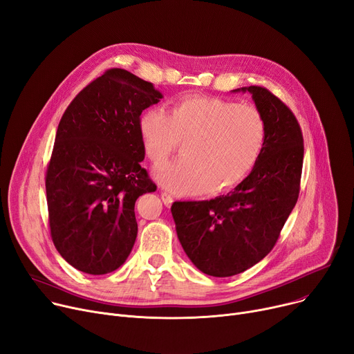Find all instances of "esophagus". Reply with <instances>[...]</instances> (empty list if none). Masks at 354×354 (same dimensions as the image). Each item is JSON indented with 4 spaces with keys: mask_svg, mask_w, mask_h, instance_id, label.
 Returning <instances> with one entry per match:
<instances>
[{
    "mask_svg": "<svg viewBox=\"0 0 354 354\" xmlns=\"http://www.w3.org/2000/svg\"><path fill=\"white\" fill-rule=\"evenodd\" d=\"M161 200H162V203L167 205V207H170L171 204H173V201H174V198L169 194V193H165V192H162L161 193Z\"/></svg>",
    "mask_w": 354,
    "mask_h": 354,
    "instance_id": "obj_1",
    "label": "esophagus"
}]
</instances>
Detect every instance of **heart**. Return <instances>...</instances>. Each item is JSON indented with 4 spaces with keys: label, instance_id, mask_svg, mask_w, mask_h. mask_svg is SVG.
<instances>
[{
    "label": "heart",
    "instance_id": "obj_1",
    "mask_svg": "<svg viewBox=\"0 0 354 354\" xmlns=\"http://www.w3.org/2000/svg\"><path fill=\"white\" fill-rule=\"evenodd\" d=\"M145 151L156 164L184 140V154L156 170L157 181L177 194H217L237 185L259 160L266 124L247 104L210 95H187L169 114L151 109L138 120Z\"/></svg>",
    "mask_w": 354,
    "mask_h": 354
}]
</instances>
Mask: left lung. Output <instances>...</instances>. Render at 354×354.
I'll use <instances>...</instances> for the list:
<instances>
[{
	"instance_id": "8db88e82",
	"label": "left lung",
	"mask_w": 354,
	"mask_h": 354,
	"mask_svg": "<svg viewBox=\"0 0 354 354\" xmlns=\"http://www.w3.org/2000/svg\"><path fill=\"white\" fill-rule=\"evenodd\" d=\"M233 91L250 93L266 124L253 170L225 196L171 205L183 250L213 277L243 273L272 252L297 203L303 167V136L295 114L263 87Z\"/></svg>"
}]
</instances>
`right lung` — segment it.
<instances>
[{"label": "right lung", "mask_w": 354, "mask_h": 354, "mask_svg": "<svg viewBox=\"0 0 354 354\" xmlns=\"http://www.w3.org/2000/svg\"><path fill=\"white\" fill-rule=\"evenodd\" d=\"M161 98L151 82L113 68L78 93L58 124L46 178L51 237L82 273H111L133 250L136 201L157 189L140 165L138 120Z\"/></svg>", "instance_id": "obj_1"}]
</instances>
